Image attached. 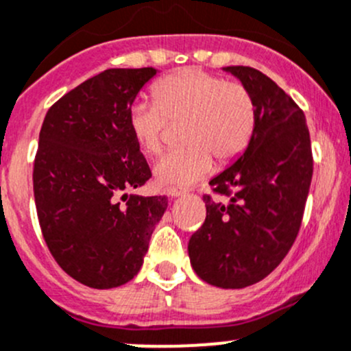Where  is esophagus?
Returning a JSON list of instances; mask_svg holds the SVG:
<instances>
[{
  "instance_id": "34e87169",
  "label": "esophagus",
  "mask_w": 351,
  "mask_h": 351,
  "mask_svg": "<svg viewBox=\"0 0 351 351\" xmlns=\"http://www.w3.org/2000/svg\"><path fill=\"white\" fill-rule=\"evenodd\" d=\"M183 193H185V190H182V188H168V190H166V195H168L169 198L182 197Z\"/></svg>"
}]
</instances>
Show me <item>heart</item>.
Masks as SVG:
<instances>
[{
  "label": "heart",
  "instance_id": "1",
  "mask_svg": "<svg viewBox=\"0 0 351 351\" xmlns=\"http://www.w3.org/2000/svg\"><path fill=\"white\" fill-rule=\"evenodd\" d=\"M154 104L134 102L128 128L139 149L160 153L169 124H182V147L166 153L156 165L154 182L182 188L200 182L219 163L234 160L245 149L256 128V104L241 82H225L200 69H182L158 80Z\"/></svg>",
  "mask_w": 351,
  "mask_h": 351
}]
</instances>
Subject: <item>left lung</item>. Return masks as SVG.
I'll return each mask as SVG.
<instances>
[{"label":"left lung","instance_id":"left-lung-1","mask_svg":"<svg viewBox=\"0 0 351 351\" xmlns=\"http://www.w3.org/2000/svg\"><path fill=\"white\" fill-rule=\"evenodd\" d=\"M249 88L256 128L245 151L204 195L206 219L191 235L188 256L200 279L223 289L263 281L289 252L300 232L313 176L304 112L274 80L252 67H223Z\"/></svg>","mask_w":351,"mask_h":351}]
</instances>
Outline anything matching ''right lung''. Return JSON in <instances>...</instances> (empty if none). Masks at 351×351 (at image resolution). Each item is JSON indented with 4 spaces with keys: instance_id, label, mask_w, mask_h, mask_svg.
<instances>
[{
    "instance_id": "obj_1",
    "label": "right lung",
    "mask_w": 351,
    "mask_h": 351,
    "mask_svg": "<svg viewBox=\"0 0 351 351\" xmlns=\"http://www.w3.org/2000/svg\"><path fill=\"white\" fill-rule=\"evenodd\" d=\"M158 70L109 69L58 99L40 129L36 213L49 250L75 281L110 289L139 272L168 198L128 193L151 169L128 112Z\"/></svg>"
}]
</instances>
